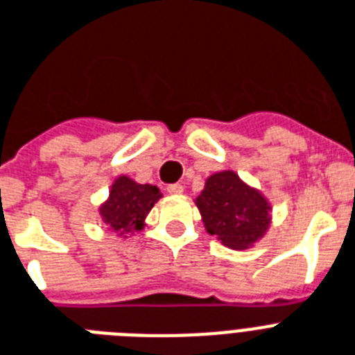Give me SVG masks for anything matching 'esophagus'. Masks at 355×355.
Wrapping results in <instances>:
<instances>
[{
	"instance_id": "esophagus-1",
	"label": "esophagus",
	"mask_w": 355,
	"mask_h": 355,
	"mask_svg": "<svg viewBox=\"0 0 355 355\" xmlns=\"http://www.w3.org/2000/svg\"><path fill=\"white\" fill-rule=\"evenodd\" d=\"M167 193H171V195L184 193L182 184H169V186H167Z\"/></svg>"
}]
</instances>
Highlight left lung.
Listing matches in <instances>:
<instances>
[{
    "mask_svg": "<svg viewBox=\"0 0 355 355\" xmlns=\"http://www.w3.org/2000/svg\"><path fill=\"white\" fill-rule=\"evenodd\" d=\"M206 232L234 250L250 248L270 227V205L234 171L214 173L195 199Z\"/></svg>",
    "mask_w": 355,
    "mask_h": 355,
    "instance_id": "left-lung-1",
    "label": "left lung"
}]
</instances>
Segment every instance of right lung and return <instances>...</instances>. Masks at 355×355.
I'll return each instance as SVG.
<instances>
[{"label":"right lung","instance_id":"1","mask_svg":"<svg viewBox=\"0 0 355 355\" xmlns=\"http://www.w3.org/2000/svg\"><path fill=\"white\" fill-rule=\"evenodd\" d=\"M160 197V189L156 186L138 184L132 178L121 175L114 180L108 199L99 206V214L103 223L112 232L127 237V234L145 227V217Z\"/></svg>","mask_w":355,"mask_h":355}]
</instances>
